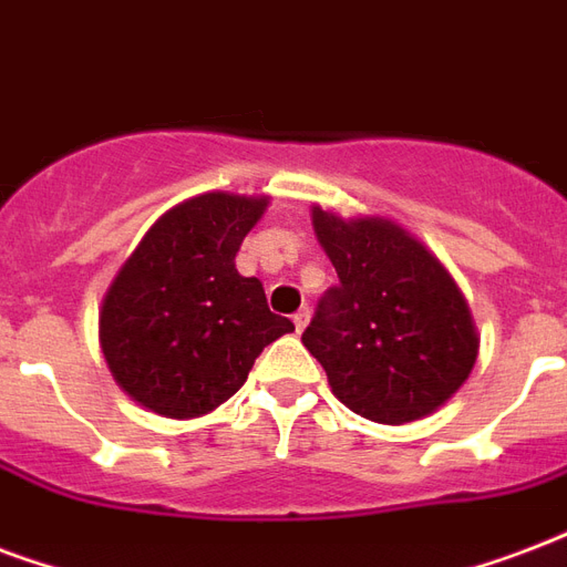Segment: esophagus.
<instances>
[{
    "label": "esophagus",
    "instance_id": "esophagus-1",
    "mask_svg": "<svg viewBox=\"0 0 567 567\" xmlns=\"http://www.w3.org/2000/svg\"><path fill=\"white\" fill-rule=\"evenodd\" d=\"M291 321H293V327H297V332L306 330V323H309V309H300V312L293 315Z\"/></svg>",
    "mask_w": 567,
    "mask_h": 567
}]
</instances>
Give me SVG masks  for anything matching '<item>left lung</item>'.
Here are the masks:
<instances>
[{
  "label": "left lung",
  "instance_id": "left-lung-1",
  "mask_svg": "<svg viewBox=\"0 0 567 567\" xmlns=\"http://www.w3.org/2000/svg\"><path fill=\"white\" fill-rule=\"evenodd\" d=\"M339 285L323 293L302 344L332 395L362 419L404 425L443 408L478 357L464 293L419 237L386 216L312 207Z\"/></svg>",
  "mask_w": 567,
  "mask_h": 567
}]
</instances>
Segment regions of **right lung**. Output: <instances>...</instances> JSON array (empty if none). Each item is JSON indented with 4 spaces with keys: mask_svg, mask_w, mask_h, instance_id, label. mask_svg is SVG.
<instances>
[{
    "mask_svg": "<svg viewBox=\"0 0 567 567\" xmlns=\"http://www.w3.org/2000/svg\"><path fill=\"white\" fill-rule=\"evenodd\" d=\"M270 196L202 193L168 207L121 265L101 306V351L140 408L166 419L216 410L246 383L288 318L235 255Z\"/></svg>",
    "mask_w": 567,
    "mask_h": 567,
    "instance_id": "1",
    "label": "right lung"
}]
</instances>
